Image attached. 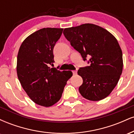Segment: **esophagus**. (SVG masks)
<instances>
[{
    "instance_id": "esophagus-1",
    "label": "esophagus",
    "mask_w": 134,
    "mask_h": 134,
    "mask_svg": "<svg viewBox=\"0 0 134 134\" xmlns=\"http://www.w3.org/2000/svg\"><path fill=\"white\" fill-rule=\"evenodd\" d=\"M72 72H73V74L74 75H76L77 71V70H74V71H72Z\"/></svg>"
}]
</instances>
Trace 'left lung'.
I'll return each instance as SVG.
<instances>
[{
	"mask_svg": "<svg viewBox=\"0 0 134 134\" xmlns=\"http://www.w3.org/2000/svg\"><path fill=\"white\" fill-rule=\"evenodd\" d=\"M64 36L90 65L81 67L79 93L90 101H99L111 93L123 70L122 52L118 41L105 29L93 24H84L64 29Z\"/></svg>",
	"mask_w": 134,
	"mask_h": 134,
	"instance_id": "8db88e82",
	"label": "left lung"
}]
</instances>
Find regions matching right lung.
<instances>
[{
	"instance_id": "right-lung-1",
	"label": "right lung",
	"mask_w": 134,
	"mask_h": 134,
	"mask_svg": "<svg viewBox=\"0 0 134 134\" xmlns=\"http://www.w3.org/2000/svg\"><path fill=\"white\" fill-rule=\"evenodd\" d=\"M62 28H43L35 31L21 44L17 58V74L23 88L33 102L49 107L62 96L71 71L50 68L54 62L53 48Z\"/></svg>"
}]
</instances>
